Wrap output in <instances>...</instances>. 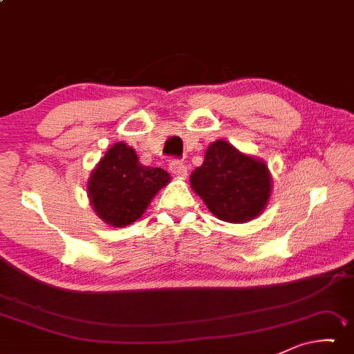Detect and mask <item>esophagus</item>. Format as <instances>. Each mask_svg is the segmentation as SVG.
<instances>
[{"label":"esophagus","instance_id":"esophagus-1","mask_svg":"<svg viewBox=\"0 0 354 354\" xmlns=\"http://www.w3.org/2000/svg\"><path fill=\"white\" fill-rule=\"evenodd\" d=\"M170 171L178 178H186L187 176V167L183 164L181 160H171L170 162Z\"/></svg>","mask_w":354,"mask_h":354}]
</instances>
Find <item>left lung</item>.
I'll return each instance as SVG.
<instances>
[{"mask_svg": "<svg viewBox=\"0 0 354 354\" xmlns=\"http://www.w3.org/2000/svg\"><path fill=\"white\" fill-rule=\"evenodd\" d=\"M190 186L218 221L244 223L265 211L272 176L261 159L216 140L207 147L203 164L190 175Z\"/></svg>", "mask_w": 354, "mask_h": 354, "instance_id": "obj_1", "label": "left lung"}]
</instances>
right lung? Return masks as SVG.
<instances>
[{
    "label": "right lung",
    "mask_w": 354,
    "mask_h": 354,
    "mask_svg": "<svg viewBox=\"0 0 354 354\" xmlns=\"http://www.w3.org/2000/svg\"><path fill=\"white\" fill-rule=\"evenodd\" d=\"M170 179L162 168L140 164L136 149L118 142L89 175V203L105 223L127 227L142 217L151 200Z\"/></svg>",
    "instance_id": "1"
}]
</instances>
